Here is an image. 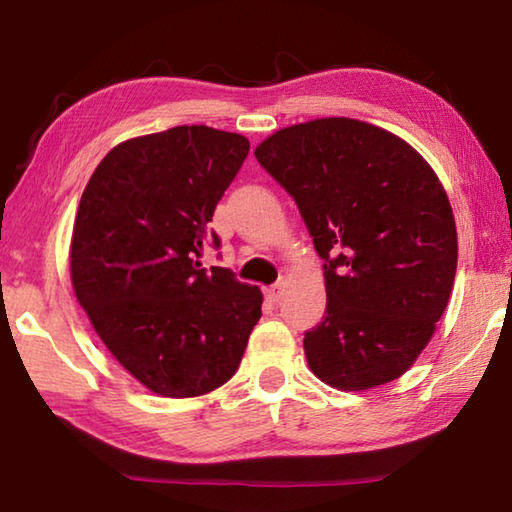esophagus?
Returning a JSON list of instances; mask_svg holds the SVG:
<instances>
[{"label":"esophagus","mask_w":512,"mask_h":512,"mask_svg":"<svg viewBox=\"0 0 512 512\" xmlns=\"http://www.w3.org/2000/svg\"><path fill=\"white\" fill-rule=\"evenodd\" d=\"M264 296H266L268 302H273V305H275V302L280 300V296H282V284H273V287H266Z\"/></svg>","instance_id":"esophagus-1"}]
</instances>
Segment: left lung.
<instances>
[{
  "label": "left lung",
  "instance_id": "8db88e82",
  "mask_svg": "<svg viewBox=\"0 0 512 512\" xmlns=\"http://www.w3.org/2000/svg\"><path fill=\"white\" fill-rule=\"evenodd\" d=\"M255 158L287 192L325 259V318L305 334L309 370L339 391L402 377L452 296L458 239L429 162L350 117L273 133Z\"/></svg>",
  "mask_w": 512,
  "mask_h": 512
}]
</instances>
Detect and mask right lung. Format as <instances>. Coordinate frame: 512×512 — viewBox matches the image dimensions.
<instances>
[{
    "label": "right lung",
    "instance_id": "add662e5",
    "mask_svg": "<svg viewBox=\"0 0 512 512\" xmlns=\"http://www.w3.org/2000/svg\"><path fill=\"white\" fill-rule=\"evenodd\" d=\"M250 149L244 135L176 126L110 149L83 189L69 246L76 300L119 366L162 397L235 375L262 316L259 287L201 264L207 223Z\"/></svg>",
    "mask_w": 512,
    "mask_h": 512
}]
</instances>
